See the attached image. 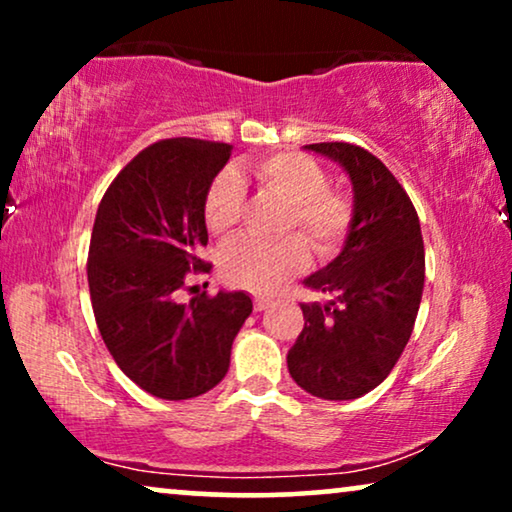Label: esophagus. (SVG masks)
<instances>
[{
    "label": "esophagus",
    "mask_w": 512,
    "mask_h": 512,
    "mask_svg": "<svg viewBox=\"0 0 512 512\" xmlns=\"http://www.w3.org/2000/svg\"><path fill=\"white\" fill-rule=\"evenodd\" d=\"M268 305H270V298H265V296H256L254 298V310L256 312H263Z\"/></svg>",
    "instance_id": "34e87169"
}]
</instances>
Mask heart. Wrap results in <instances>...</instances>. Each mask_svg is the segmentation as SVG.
<instances>
[{
    "label": "heart",
    "instance_id": "1",
    "mask_svg": "<svg viewBox=\"0 0 512 512\" xmlns=\"http://www.w3.org/2000/svg\"><path fill=\"white\" fill-rule=\"evenodd\" d=\"M258 186L282 198L289 209L284 233L303 234L321 258L338 254L354 223V202L331 186L328 172L317 160L296 151H282L247 165ZM244 186L240 174H216L202 202V219L214 237H228L240 221ZM303 236V237H304ZM302 237V238H303ZM299 235L279 242L242 240L221 254L219 270L228 284L251 291H272L307 265V245Z\"/></svg>",
    "mask_w": 512,
    "mask_h": 512
}]
</instances>
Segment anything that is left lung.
Instances as JSON below:
<instances>
[{
    "instance_id": "left-lung-1",
    "label": "left lung",
    "mask_w": 512,
    "mask_h": 512,
    "mask_svg": "<svg viewBox=\"0 0 512 512\" xmlns=\"http://www.w3.org/2000/svg\"><path fill=\"white\" fill-rule=\"evenodd\" d=\"M307 149L352 177L354 223L342 254L305 279L331 300L300 305L305 326L286 363L307 394L349 401L375 389L408 345L422 303L424 242L415 205L380 158L347 142Z\"/></svg>"
}]
</instances>
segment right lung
<instances>
[{
  "mask_svg": "<svg viewBox=\"0 0 512 512\" xmlns=\"http://www.w3.org/2000/svg\"><path fill=\"white\" fill-rule=\"evenodd\" d=\"M233 146L160 139L139 151L97 207L88 286L100 335L118 368L151 396L184 401L228 373L230 347L251 314L247 293H198L179 303L202 261V202Z\"/></svg>",
  "mask_w": 512,
  "mask_h": 512,
  "instance_id": "add662e5",
  "label": "right lung"
}]
</instances>
